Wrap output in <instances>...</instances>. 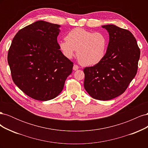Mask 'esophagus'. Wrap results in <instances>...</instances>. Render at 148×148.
<instances>
[{"label": "esophagus", "mask_w": 148, "mask_h": 148, "mask_svg": "<svg viewBox=\"0 0 148 148\" xmlns=\"http://www.w3.org/2000/svg\"><path fill=\"white\" fill-rule=\"evenodd\" d=\"M78 69H79V66L78 65H73V70L76 71V70H78Z\"/></svg>", "instance_id": "esophagus-1"}]
</instances>
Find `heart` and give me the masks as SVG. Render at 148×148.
<instances>
[{
  "label": "heart",
  "instance_id": "obj_1",
  "mask_svg": "<svg viewBox=\"0 0 148 148\" xmlns=\"http://www.w3.org/2000/svg\"><path fill=\"white\" fill-rule=\"evenodd\" d=\"M65 39L58 45L66 59H71L77 50V57L83 66L96 65L104 59L108 41L103 33L76 28L67 33Z\"/></svg>",
  "mask_w": 148,
  "mask_h": 148
}]
</instances>
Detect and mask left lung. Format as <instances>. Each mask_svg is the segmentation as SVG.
I'll return each mask as SVG.
<instances>
[{"label": "left lung", "mask_w": 148, "mask_h": 148, "mask_svg": "<svg viewBox=\"0 0 148 148\" xmlns=\"http://www.w3.org/2000/svg\"><path fill=\"white\" fill-rule=\"evenodd\" d=\"M102 27L109 35L106 56L99 64L84 69V87L94 99L108 101L123 94L135 78L140 50L130 31L114 25Z\"/></svg>", "instance_id": "1"}]
</instances>
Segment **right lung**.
<instances>
[{"instance_id": "1", "label": "right lung", "mask_w": 148, "mask_h": 148, "mask_svg": "<svg viewBox=\"0 0 148 148\" xmlns=\"http://www.w3.org/2000/svg\"><path fill=\"white\" fill-rule=\"evenodd\" d=\"M60 25L43 20L20 29L8 53L12 79L26 95L46 101L64 88L73 64L62 54L57 42Z\"/></svg>"}]
</instances>
